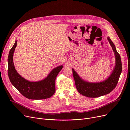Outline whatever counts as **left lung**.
Wrapping results in <instances>:
<instances>
[{"mask_svg": "<svg viewBox=\"0 0 130 130\" xmlns=\"http://www.w3.org/2000/svg\"><path fill=\"white\" fill-rule=\"evenodd\" d=\"M115 55V66L111 75L106 80L93 83L82 80L72 68L75 85L78 91L88 98H98L110 93L116 87L122 72V63L120 54L109 37L107 38Z\"/></svg>", "mask_w": 130, "mask_h": 130, "instance_id": "left-lung-1", "label": "left lung"}]
</instances>
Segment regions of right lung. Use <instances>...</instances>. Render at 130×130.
Listing matches in <instances>:
<instances>
[{
	"instance_id": "add662e5",
	"label": "right lung",
	"mask_w": 130,
	"mask_h": 130,
	"mask_svg": "<svg viewBox=\"0 0 130 130\" xmlns=\"http://www.w3.org/2000/svg\"><path fill=\"white\" fill-rule=\"evenodd\" d=\"M17 44V40L10 50L8 58V73L11 84L26 98L31 100H42L51 97L55 92L56 77L62 69L63 65L54 68L47 77L41 81H29L22 77L15 68L13 55Z\"/></svg>"
}]
</instances>
